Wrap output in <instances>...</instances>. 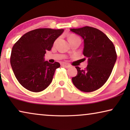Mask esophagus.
Segmentation results:
<instances>
[{
    "label": "esophagus",
    "mask_w": 130,
    "mask_h": 130,
    "mask_svg": "<svg viewBox=\"0 0 130 130\" xmlns=\"http://www.w3.org/2000/svg\"><path fill=\"white\" fill-rule=\"evenodd\" d=\"M62 66L64 67H66V68H69V67H70V65L69 64L67 63H63L62 64Z\"/></svg>",
    "instance_id": "1"
}]
</instances>
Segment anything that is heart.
I'll use <instances>...</instances> for the list:
<instances>
[{"label": "heart", "mask_w": 130, "mask_h": 130, "mask_svg": "<svg viewBox=\"0 0 130 130\" xmlns=\"http://www.w3.org/2000/svg\"><path fill=\"white\" fill-rule=\"evenodd\" d=\"M75 38H78L77 36H76V35H70V36L69 37V41H70V40H73V39H75Z\"/></svg>", "instance_id": "1"}]
</instances>
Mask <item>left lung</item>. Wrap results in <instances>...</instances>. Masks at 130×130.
I'll use <instances>...</instances> for the list:
<instances>
[{
	"label": "left lung",
	"instance_id": "1",
	"mask_svg": "<svg viewBox=\"0 0 130 130\" xmlns=\"http://www.w3.org/2000/svg\"><path fill=\"white\" fill-rule=\"evenodd\" d=\"M70 30L83 38V54L88 58L85 69L76 67L77 74L72 78L73 83L82 92L95 91L105 84L111 74L117 57L114 45L96 28L86 26Z\"/></svg>",
	"mask_w": 130,
	"mask_h": 130
}]
</instances>
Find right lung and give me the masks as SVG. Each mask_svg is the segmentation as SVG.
Masks as SVG:
<instances>
[{
    "mask_svg": "<svg viewBox=\"0 0 130 130\" xmlns=\"http://www.w3.org/2000/svg\"><path fill=\"white\" fill-rule=\"evenodd\" d=\"M63 31V29H36L25 34L14 44L10 64L16 78L24 88L39 92L50 85L55 70L60 64L45 61L44 56Z\"/></svg>",
    "mask_w": 130,
    "mask_h": 130,
    "instance_id": "1",
    "label": "right lung"
}]
</instances>
